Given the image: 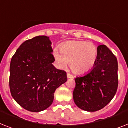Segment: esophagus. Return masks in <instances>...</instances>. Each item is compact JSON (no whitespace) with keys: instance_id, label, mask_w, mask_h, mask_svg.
<instances>
[{"instance_id":"1","label":"esophagus","mask_w":128,"mask_h":128,"mask_svg":"<svg viewBox=\"0 0 128 128\" xmlns=\"http://www.w3.org/2000/svg\"><path fill=\"white\" fill-rule=\"evenodd\" d=\"M67 77H68V78H74V76L70 74V73H68L67 74Z\"/></svg>"}]
</instances>
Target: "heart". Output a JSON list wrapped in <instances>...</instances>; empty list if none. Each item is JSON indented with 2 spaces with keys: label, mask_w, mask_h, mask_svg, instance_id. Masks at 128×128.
I'll return each instance as SVG.
<instances>
[{
  "label": "heart",
  "mask_w": 128,
  "mask_h": 128,
  "mask_svg": "<svg viewBox=\"0 0 128 128\" xmlns=\"http://www.w3.org/2000/svg\"><path fill=\"white\" fill-rule=\"evenodd\" d=\"M58 64L66 67L70 62L71 70L76 74H85L94 67L98 58L95 44L86 41H69L62 44L60 52L55 50Z\"/></svg>",
  "instance_id": "1"
}]
</instances>
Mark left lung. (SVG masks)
<instances>
[{"label":"left lung","instance_id":"obj_1","mask_svg":"<svg viewBox=\"0 0 128 128\" xmlns=\"http://www.w3.org/2000/svg\"><path fill=\"white\" fill-rule=\"evenodd\" d=\"M118 64L116 56L105 45L98 47L97 61L84 76L75 78L74 101L79 108L88 112L102 109L114 97L118 86Z\"/></svg>","mask_w":128,"mask_h":128}]
</instances>
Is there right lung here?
<instances>
[{
    "instance_id": "obj_1",
    "label": "right lung",
    "mask_w": 128,
    "mask_h": 128,
    "mask_svg": "<svg viewBox=\"0 0 128 128\" xmlns=\"http://www.w3.org/2000/svg\"><path fill=\"white\" fill-rule=\"evenodd\" d=\"M51 42L45 36L25 41L11 59L9 85L15 101L28 111L38 112L52 105L54 92L67 81L56 69Z\"/></svg>"
}]
</instances>
